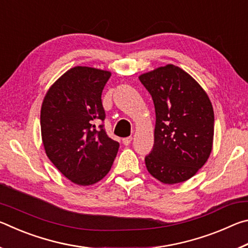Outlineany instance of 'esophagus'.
Instances as JSON below:
<instances>
[{
  "mask_svg": "<svg viewBox=\"0 0 248 248\" xmlns=\"http://www.w3.org/2000/svg\"><path fill=\"white\" fill-rule=\"evenodd\" d=\"M132 141V137H129V138H124V139H123V143L124 145H129L130 143H131Z\"/></svg>",
  "mask_w": 248,
  "mask_h": 248,
  "instance_id": "34e87169",
  "label": "esophagus"
}]
</instances>
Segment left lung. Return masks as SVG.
<instances>
[{
  "instance_id": "left-lung-1",
  "label": "left lung",
  "mask_w": 248,
  "mask_h": 248,
  "mask_svg": "<svg viewBox=\"0 0 248 248\" xmlns=\"http://www.w3.org/2000/svg\"><path fill=\"white\" fill-rule=\"evenodd\" d=\"M155 107L154 146L145 156L149 173L174 185L196 175L212 151L215 114L200 84L174 64L141 74Z\"/></svg>"
}]
</instances>
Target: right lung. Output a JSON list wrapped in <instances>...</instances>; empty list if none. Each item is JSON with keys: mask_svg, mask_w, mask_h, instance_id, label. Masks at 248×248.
Returning a JSON list of instances; mask_svg holds the SVG:
<instances>
[{"mask_svg": "<svg viewBox=\"0 0 248 248\" xmlns=\"http://www.w3.org/2000/svg\"><path fill=\"white\" fill-rule=\"evenodd\" d=\"M109 71L74 66L61 75L46 94L40 110L46 154L71 182L90 186L110 170L119 143L108 137L102 92Z\"/></svg>", "mask_w": 248, "mask_h": 248, "instance_id": "add662e5", "label": "right lung"}]
</instances>
